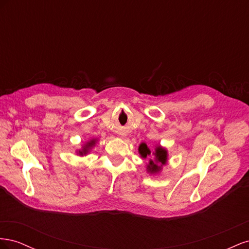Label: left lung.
<instances>
[{"mask_svg":"<svg viewBox=\"0 0 249 249\" xmlns=\"http://www.w3.org/2000/svg\"><path fill=\"white\" fill-rule=\"evenodd\" d=\"M139 153H140V155H141L143 158H146L147 155L150 154V150L147 148V145L145 144V143H142V144L139 146ZM155 156H156V161H157V162H159V163H161V164H165V163H166L167 153H166V150H165L164 148H162V147H160V146L157 147ZM161 166H162V165H161ZM147 168H148V171H150V172H157V171L160 170L161 167L158 166L157 164L154 163V161L150 160V161H149V165L147 166Z\"/></svg>","mask_w":249,"mask_h":249,"instance_id":"8db88e82","label":"left lung"}]
</instances>
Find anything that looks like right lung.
I'll return each mask as SVG.
<instances>
[{
	"label": "right lung",
	"instance_id": "1",
	"mask_svg": "<svg viewBox=\"0 0 249 249\" xmlns=\"http://www.w3.org/2000/svg\"><path fill=\"white\" fill-rule=\"evenodd\" d=\"M93 143H94V140H92L91 142H90V143H89V145H88V146H90V145H92V144H93ZM85 152H86V150H85ZM81 154H83V153L81 152Z\"/></svg>",
	"mask_w": 249,
	"mask_h": 249
}]
</instances>
